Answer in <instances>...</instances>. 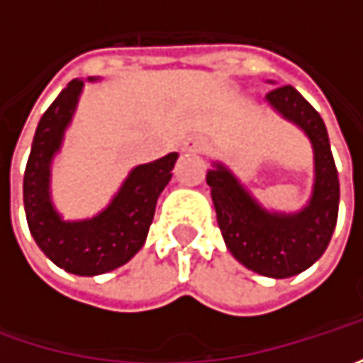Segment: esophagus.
Segmentation results:
<instances>
[{
	"label": "esophagus",
	"instance_id": "1",
	"mask_svg": "<svg viewBox=\"0 0 363 363\" xmlns=\"http://www.w3.org/2000/svg\"><path fill=\"white\" fill-rule=\"evenodd\" d=\"M184 149L186 151H202V141L198 137H189V139H186V143H184Z\"/></svg>",
	"mask_w": 363,
	"mask_h": 363
}]
</instances>
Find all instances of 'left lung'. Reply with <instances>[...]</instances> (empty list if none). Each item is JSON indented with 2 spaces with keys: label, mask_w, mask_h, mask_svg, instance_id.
<instances>
[{
  "label": "left lung",
  "mask_w": 363,
  "mask_h": 363,
  "mask_svg": "<svg viewBox=\"0 0 363 363\" xmlns=\"http://www.w3.org/2000/svg\"><path fill=\"white\" fill-rule=\"evenodd\" d=\"M267 101L313 143L315 186L309 206L295 216L269 214L222 165L208 169L206 182L228 250L250 271L286 279L309 269L325 252L337 222L340 179L325 123L303 94L285 84L267 92Z\"/></svg>",
  "instance_id": "1"
}]
</instances>
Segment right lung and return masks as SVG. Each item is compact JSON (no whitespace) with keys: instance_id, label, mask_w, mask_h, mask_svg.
<instances>
[{"instance_id":"obj_1","label":"right lung","mask_w":363,"mask_h":363,"mask_svg":"<svg viewBox=\"0 0 363 363\" xmlns=\"http://www.w3.org/2000/svg\"><path fill=\"white\" fill-rule=\"evenodd\" d=\"M82 80L68 82L42 115L23 172V208L30 232L42 252L64 271L92 277L129 262L147 238L155 203L172 179L177 153L135 167L115 200L99 216L64 222L50 202V161L62 143Z\"/></svg>"}]
</instances>
